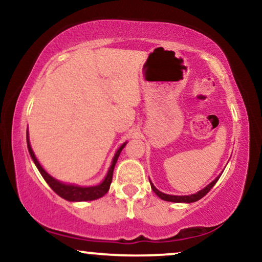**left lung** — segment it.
Segmentation results:
<instances>
[{"instance_id": "8db88e82", "label": "left lung", "mask_w": 262, "mask_h": 262, "mask_svg": "<svg viewBox=\"0 0 262 262\" xmlns=\"http://www.w3.org/2000/svg\"><path fill=\"white\" fill-rule=\"evenodd\" d=\"M219 178L220 177H217L214 181H211V183L208 185V186H205L203 190H201L200 192H197V193H194V194H191V196H171V194L162 193V192L158 191L157 188H156L152 184H151V188L154 190L155 193L157 194V196L160 198H162L163 201L175 202V203H192V202H197L198 200H201V198H203L205 194H207L208 192L211 190V187H213L214 185L216 184V181L219 180Z\"/></svg>"}]
</instances>
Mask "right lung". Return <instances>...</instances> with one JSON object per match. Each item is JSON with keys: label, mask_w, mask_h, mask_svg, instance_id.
I'll use <instances>...</instances> for the list:
<instances>
[{"label": "right lung", "mask_w": 262, "mask_h": 262, "mask_svg": "<svg viewBox=\"0 0 262 262\" xmlns=\"http://www.w3.org/2000/svg\"><path fill=\"white\" fill-rule=\"evenodd\" d=\"M124 146H125V142L122 145L120 148H118L117 152H116L106 178H105V180L102 181L100 185H97V186H92V187H79V186H74V185H65V184L59 183L58 180H55V179H53L51 175H48L47 173H46L45 169L41 167V164L38 163L37 158H36V156L34 154V151H32L31 146H30L29 138H28V148H29L30 156H31V158L34 160L36 167H37L39 173H41L43 179L46 180V183L49 185V187H51L52 190L58 194V196H60L61 198H64V200H66V201H71V202L93 201V200H97V198H100L104 196V194L107 193L108 188H110L111 181H112V175H114L116 162H117L118 156H120L121 151L123 150Z\"/></svg>", "instance_id": "obj_1"}]
</instances>
